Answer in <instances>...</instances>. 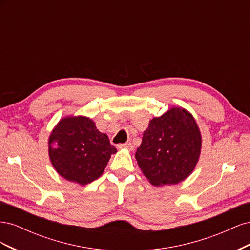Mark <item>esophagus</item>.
Here are the masks:
<instances>
[{
  "instance_id": "1",
  "label": "esophagus",
  "mask_w": 250,
  "mask_h": 250,
  "mask_svg": "<svg viewBox=\"0 0 250 250\" xmlns=\"http://www.w3.org/2000/svg\"><path fill=\"white\" fill-rule=\"evenodd\" d=\"M118 148L119 149H127V150H133V146L131 143H125V144H120V145H118Z\"/></svg>"
}]
</instances>
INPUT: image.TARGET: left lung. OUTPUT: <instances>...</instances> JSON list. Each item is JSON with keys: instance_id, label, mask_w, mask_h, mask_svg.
<instances>
[{"instance_id": "left-lung-1", "label": "left lung", "mask_w": 250, "mask_h": 250, "mask_svg": "<svg viewBox=\"0 0 250 250\" xmlns=\"http://www.w3.org/2000/svg\"><path fill=\"white\" fill-rule=\"evenodd\" d=\"M201 148V132L192 113L173 106L149 121L135 160L151 185H177L194 171Z\"/></svg>"}]
</instances>
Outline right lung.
I'll use <instances>...</instances> for the list:
<instances>
[{
  "instance_id": "add662e5",
  "label": "right lung",
  "mask_w": 250,
  "mask_h": 250,
  "mask_svg": "<svg viewBox=\"0 0 250 250\" xmlns=\"http://www.w3.org/2000/svg\"><path fill=\"white\" fill-rule=\"evenodd\" d=\"M117 149L108 137L85 116H65L48 140V153L55 171L64 179L85 186L99 178Z\"/></svg>"
}]
</instances>
